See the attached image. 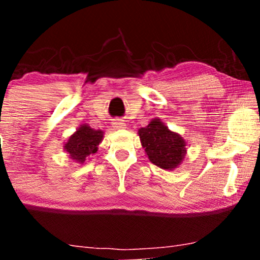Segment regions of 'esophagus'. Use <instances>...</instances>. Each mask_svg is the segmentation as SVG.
<instances>
[{
    "label": "esophagus",
    "instance_id": "34e87169",
    "mask_svg": "<svg viewBox=\"0 0 260 260\" xmlns=\"http://www.w3.org/2000/svg\"><path fill=\"white\" fill-rule=\"evenodd\" d=\"M113 127L115 128H117V129H121V128H124L126 127V123H124L123 121L122 120H120V118H118V120H115L113 121Z\"/></svg>",
    "mask_w": 260,
    "mask_h": 260
}]
</instances>
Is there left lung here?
<instances>
[{
  "mask_svg": "<svg viewBox=\"0 0 260 260\" xmlns=\"http://www.w3.org/2000/svg\"><path fill=\"white\" fill-rule=\"evenodd\" d=\"M138 136L151 164L169 171L180 168L187 154L186 140L160 118H153L147 127L139 128Z\"/></svg>",
  "mask_w": 260,
  "mask_h": 260,
  "instance_id": "8db88e82",
  "label": "left lung"
}]
</instances>
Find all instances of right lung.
I'll return each mask as SVG.
<instances>
[{"label":"right lung","mask_w":260,"mask_h":260,"mask_svg":"<svg viewBox=\"0 0 260 260\" xmlns=\"http://www.w3.org/2000/svg\"><path fill=\"white\" fill-rule=\"evenodd\" d=\"M104 138V132L101 129H94L89 124H80L73 134L68 137L67 142L63 144V150L73 161L78 164H84L98 153V147Z\"/></svg>","instance_id":"add662e5"}]
</instances>
